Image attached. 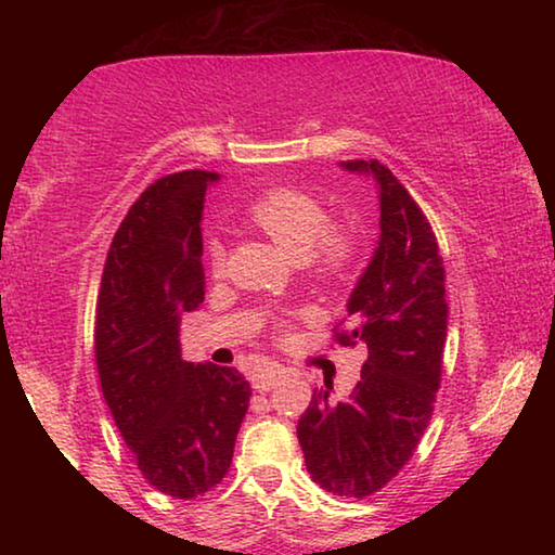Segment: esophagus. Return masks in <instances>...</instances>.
Instances as JSON below:
<instances>
[{"instance_id":"obj_1","label":"esophagus","mask_w":555,"mask_h":555,"mask_svg":"<svg viewBox=\"0 0 555 555\" xmlns=\"http://www.w3.org/2000/svg\"><path fill=\"white\" fill-rule=\"evenodd\" d=\"M281 367L279 364H274V362H264V364H259V367L255 370V374H251V387H255L257 391H269V389H274L276 384H279V379H281Z\"/></svg>"}]
</instances>
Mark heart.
Listing matches in <instances>:
<instances>
[{
  "label": "heart",
  "instance_id": "b5f03b06",
  "mask_svg": "<svg viewBox=\"0 0 555 555\" xmlns=\"http://www.w3.org/2000/svg\"><path fill=\"white\" fill-rule=\"evenodd\" d=\"M244 215L291 257H300L308 271L321 279L345 276L360 251L357 234L343 224H331L321 201L298 188H271L257 195ZM205 257L212 274H220L224 267L222 244L210 242Z\"/></svg>",
  "mask_w": 555,
  "mask_h": 555
}]
</instances>
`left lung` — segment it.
I'll list each match as a JSON object with an SVG mask.
<instances>
[{"label": "left lung", "instance_id": "8db88e82", "mask_svg": "<svg viewBox=\"0 0 555 555\" xmlns=\"http://www.w3.org/2000/svg\"><path fill=\"white\" fill-rule=\"evenodd\" d=\"M379 185V247L347 304L333 343L364 345L362 377L345 401L313 391L298 421L306 467L325 492L362 500L397 477L424 438L443 377L446 269L436 232L377 158L343 164Z\"/></svg>", "mask_w": 555, "mask_h": 555}]
</instances>
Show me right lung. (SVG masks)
<instances>
[{
	"label": "right lung",
	"mask_w": 555,
	"mask_h": 555,
	"mask_svg": "<svg viewBox=\"0 0 555 555\" xmlns=\"http://www.w3.org/2000/svg\"><path fill=\"white\" fill-rule=\"evenodd\" d=\"M218 173L158 178L109 244L95 308L102 393L144 480L195 500L228 475L249 409V382L232 367L181 357V318L205 296L203 198Z\"/></svg>",
	"instance_id": "1"
}]
</instances>
